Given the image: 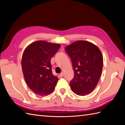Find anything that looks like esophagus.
<instances>
[{
  "label": "esophagus",
  "mask_w": 125,
  "mask_h": 125,
  "mask_svg": "<svg viewBox=\"0 0 125 125\" xmlns=\"http://www.w3.org/2000/svg\"><path fill=\"white\" fill-rule=\"evenodd\" d=\"M60 75V76H61V77H63V76H64V73H61Z\"/></svg>",
  "instance_id": "esophagus-1"
}]
</instances>
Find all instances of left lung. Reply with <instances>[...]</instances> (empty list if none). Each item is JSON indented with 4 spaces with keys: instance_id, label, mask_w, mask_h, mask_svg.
<instances>
[{
    "instance_id": "1",
    "label": "left lung",
    "mask_w": 125,
    "mask_h": 125,
    "mask_svg": "<svg viewBox=\"0 0 125 125\" xmlns=\"http://www.w3.org/2000/svg\"><path fill=\"white\" fill-rule=\"evenodd\" d=\"M72 62L74 77L70 82L73 91L79 95L91 93L95 88L102 74L103 58L95 44L78 41L65 48Z\"/></svg>"
}]
</instances>
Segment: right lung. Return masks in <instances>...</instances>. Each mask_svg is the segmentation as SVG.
Segmentation results:
<instances>
[{"instance_id":"1","label":"right lung","mask_w":125,"mask_h":125,"mask_svg":"<svg viewBox=\"0 0 125 125\" xmlns=\"http://www.w3.org/2000/svg\"><path fill=\"white\" fill-rule=\"evenodd\" d=\"M60 47V44L40 40L28 45L23 52V76L29 88L35 94L46 95L54 90L58 78L52 73L50 59Z\"/></svg>"}]
</instances>
